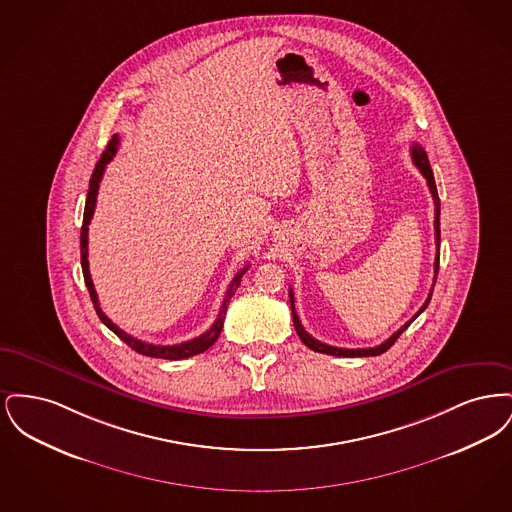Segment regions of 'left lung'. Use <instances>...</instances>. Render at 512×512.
Listing matches in <instances>:
<instances>
[{
	"label": "left lung",
	"mask_w": 512,
	"mask_h": 512,
	"mask_svg": "<svg viewBox=\"0 0 512 512\" xmlns=\"http://www.w3.org/2000/svg\"><path fill=\"white\" fill-rule=\"evenodd\" d=\"M411 155H413V163L416 165V169L422 172V176L426 178V182H428V188H430V194L434 197V205H436V217H434V230H436V261H434V284H432V290L428 293V299L424 301V305L418 309V313L414 315L409 322H405L391 338L384 341V343H380V345H376V347H366V349H343V347H334V345H328V343H322V341L315 340L313 336H309L307 332H305V328H303V324H301V320L297 317V313H295V307H293V292L290 290V303H292V317H293V326H295V332H297V336L301 338V341L309 347V349H313V351H317V353H326V355H334V357H376V355H382L384 351H388L391 345L397 341V338L411 326V322H413L414 318L418 317L426 307H428V303H430V299H432V292H434V286H436V280H438V270H439V242H441V236H439V197H438V188H436V180H434V172H432V167H430V163H428V155H426V151L422 149V147L418 146V144H414L411 147Z\"/></svg>",
	"instance_id": "1"
}]
</instances>
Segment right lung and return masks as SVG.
<instances>
[{"label": "right lung", "mask_w": 512, "mask_h": 512, "mask_svg": "<svg viewBox=\"0 0 512 512\" xmlns=\"http://www.w3.org/2000/svg\"><path fill=\"white\" fill-rule=\"evenodd\" d=\"M117 146H119V134H115V136L111 138V142L107 144L105 151L101 153L98 165H96V169L92 172V178H90V188H88L86 207H84V220H82V230H80V263H82V274H84L86 288H88V292H90V297H92V303H94V309H96V313H98L99 320H101L111 332H115L126 345H130L136 353L146 355V357H155V359H169V361H178V359L194 357L197 353L207 351V349L217 341V338H219L222 324H224V315H226V309H228V303H230V297L238 290V286H240V282H242V276H244L245 270L249 268V265H245V267L232 278V282H230V286H228V292H226V297H224V301H222L219 317L215 320V324H213L205 334L197 336L194 340L176 343V345H155V343H146V341L136 340V338H132L130 334L122 332L117 324L111 322V318L105 317V313H103L101 307H99L98 293L94 290V282H92L90 268H88V224H90V220L94 217V211H96V199H98L101 176H103V172H105L107 163L115 157Z\"/></svg>", "instance_id": "obj_1"}]
</instances>
